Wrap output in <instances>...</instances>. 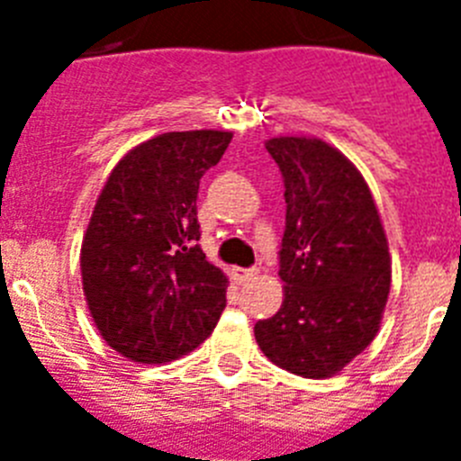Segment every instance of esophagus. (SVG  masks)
<instances>
[{"label":"esophagus","instance_id":"esophagus-1","mask_svg":"<svg viewBox=\"0 0 461 461\" xmlns=\"http://www.w3.org/2000/svg\"><path fill=\"white\" fill-rule=\"evenodd\" d=\"M233 276L240 281V284H247V281L258 276V267H233Z\"/></svg>","mask_w":461,"mask_h":461}]
</instances>
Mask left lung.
Segmentation results:
<instances>
[{"instance_id": "left-lung-1", "label": "left lung", "mask_w": 461, "mask_h": 461, "mask_svg": "<svg viewBox=\"0 0 461 461\" xmlns=\"http://www.w3.org/2000/svg\"><path fill=\"white\" fill-rule=\"evenodd\" d=\"M284 177V303L254 328L276 367L304 378L341 372L374 341L390 293V251L360 170L319 138H270Z\"/></svg>"}]
</instances>
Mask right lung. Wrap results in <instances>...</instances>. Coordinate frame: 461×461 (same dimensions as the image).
I'll return each instance as SVG.
<instances>
[{"mask_svg":"<svg viewBox=\"0 0 461 461\" xmlns=\"http://www.w3.org/2000/svg\"><path fill=\"white\" fill-rule=\"evenodd\" d=\"M233 133L170 131L140 142L113 168L80 249L89 313L133 362L177 360L210 337L228 279L207 263L198 185Z\"/></svg>","mask_w":461,"mask_h":461,"instance_id":"obj_1","label":"right lung"}]
</instances>
